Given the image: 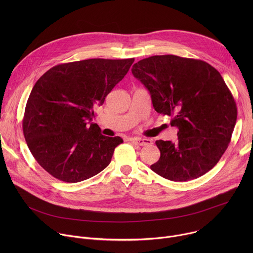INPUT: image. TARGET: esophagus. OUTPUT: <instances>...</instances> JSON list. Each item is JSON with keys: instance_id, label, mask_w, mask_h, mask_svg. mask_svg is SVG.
Segmentation results:
<instances>
[{"instance_id": "obj_1", "label": "esophagus", "mask_w": 253, "mask_h": 253, "mask_svg": "<svg viewBox=\"0 0 253 253\" xmlns=\"http://www.w3.org/2000/svg\"><path fill=\"white\" fill-rule=\"evenodd\" d=\"M132 142L137 144V145L140 146H149L152 145L153 142L151 139H147V138H133Z\"/></svg>"}]
</instances>
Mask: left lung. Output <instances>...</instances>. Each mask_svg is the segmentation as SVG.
Instances as JSON below:
<instances>
[{"instance_id":"obj_1","label":"left lung","mask_w":253,"mask_h":253,"mask_svg":"<svg viewBox=\"0 0 253 253\" xmlns=\"http://www.w3.org/2000/svg\"><path fill=\"white\" fill-rule=\"evenodd\" d=\"M133 76L149 91L156 112L171 116L176 142L157 140L159 160L150 166L171 181H189L212 169L225 150L237 108L219 72L208 63L175 55L133 65Z\"/></svg>"}]
</instances>
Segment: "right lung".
I'll list each match as a JSON object with an SVG mask.
<instances>
[{
  "instance_id": "obj_1",
  "label": "right lung",
  "mask_w": 253,
  "mask_h": 253,
  "mask_svg": "<svg viewBox=\"0 0 253 253\" xmlns=\"http://www.w3.org/2000/svg\"><path fill=\"white\" fill-rule=\"evenodd\" d=\"M132 59H88L57 65L40 77L29 96L23 131L37 162L69 183L100 173L111 162L119 136L101 134L94 109L127 74Z\"/></svg>"
}]
</instances>
